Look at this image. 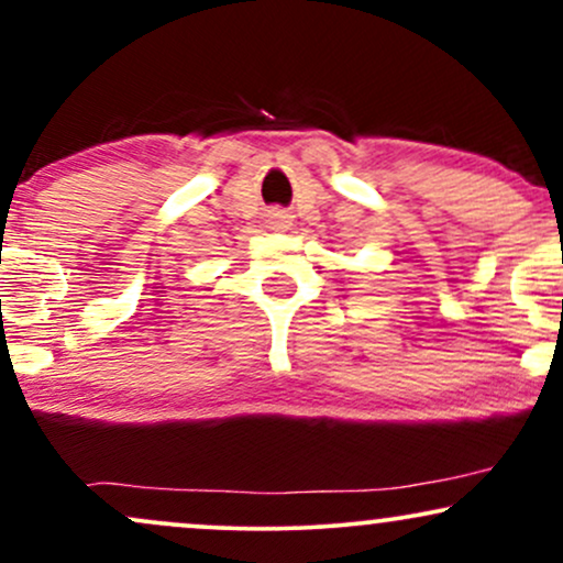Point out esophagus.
Returning <instances> with one entry per match:
<instances>
[{
    "label": "esophagus",
    "mask_w": 563,
    "mask_h": 563,
    "mask_svg": "<svg viewBox=\"0 0 563 563\" xmlns=\"http://www.w3.org/2000/svg\"><path fill=\"white\" fill-rule=\"evenodd\" d=\"M269 228H273V230H288L290 228V219L286 217V214H275L273 219H269Z\"/></svg>",
    "instance_id": "34e87169"
}]
</instances>
